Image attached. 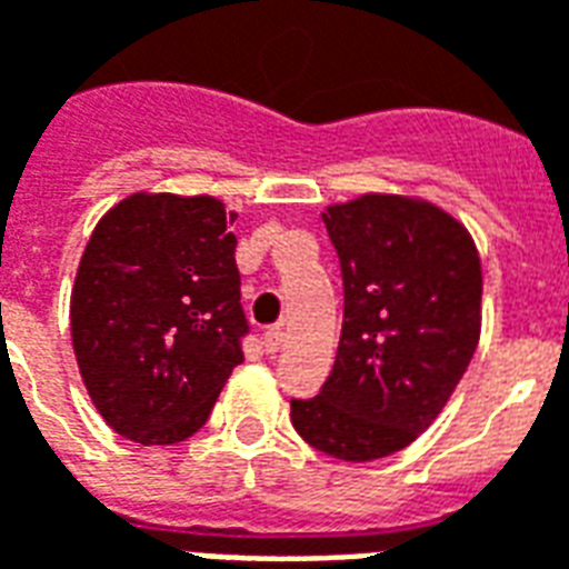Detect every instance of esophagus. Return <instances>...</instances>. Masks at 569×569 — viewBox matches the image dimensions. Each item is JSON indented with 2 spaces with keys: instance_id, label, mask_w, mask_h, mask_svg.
I'll use <instances>...</instances> for the list:
<instances>
[{
  "instance_id": "34e87169",
  "label": "esophagus",
  "mask_w": 569,
  "mask_h": 569,
  "mask_svg": "<svg viewBox=\"0 0 569 569\" xmlns=\"http://www.w3.org/2000/svg\"><path fill=\"white\" fill-rule=\"evenodd\" d=\"M283 340H286V331H283V328H280V326L268 328V331H264V338H262L264 352H277V349L283 347Z\"/></svg>"
}]
</instances>
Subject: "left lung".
<instances>
[{
	"mask_svg": "<svg viewBox=\"0 0 569 569\" xmlns=\"http://www.w3.org/2000/svg\"><path fill=\"white\" fill-rule=\"evenodd\" d=\"M343 273V328L326 386L292 401L307 443L343 461L410 446L473 359L482 264L461 222L431 201L368 192L322 213Z\"/></svg>",
	"mask_w": 569,
	"mask_h": 569,
	"instance_id": "1",
	"label": "left lung"
}]
</instances>
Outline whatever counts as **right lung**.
Segmentation results:
<instances>
[{
  "mask_svg": "<svg viewBox=\"0 0 569 569\" xmlns=\"http://www.w3.org/2000/svg\"><path fill=\"white\" fill-rule=\"evenodd\" d=\"M234 217L213 196L134 192L87 241L71 347L99 416L134 443L196 435L243 361Z\"/></svg>",
  "mask_w": 569,
  "mask_h": 569,
  "instance_id": "add662e5",
  "label": "right lung"
}]
</instances>
